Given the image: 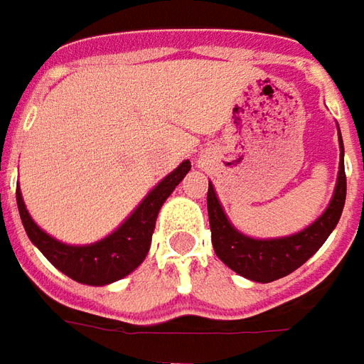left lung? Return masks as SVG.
Returning a JSON list of instances; mask_svg holds the SVG:
<instances>
[{"label":"left lung","mask_w":364,"mask_h":364,"mask_svg":"<svg viewBox=\"0 0 364 364\" xmlns=\"http://www.w3.org/2000/svg\"><path fill=\"white\" fill-rule=\"evenodd\" d=\"M339 172L337 182L329 205L316 221H311L308 228H304L298 233L286 237H274V239H257L241 233L231 223L223 205L219 202L215 188L210 182L208 188V215H210L211 228V245L219 259L228 264L229 269L235 270L239 277H245L252 282L267 284L278 278L288 277L290 272L300 269L311 255H316L326 239L331 235L335 225L339 223V218L345 205L347 196V178H345V164H343V139L339 125Z\"/></svg>","instance_id":"8db88e82"}]
</instances>
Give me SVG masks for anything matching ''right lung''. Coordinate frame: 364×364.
I'll return each mask as SVG.
<instances>
[{
    "mask_svg": "<svg viewBox=\"0 0 364 364\" xmlns=\"http://www.w3.org/2000/svg\"><path fill=\"white\" fill-rule=\"evenodd\" d=\"M190 168V161L182 162L143 198V202L131 211V215L119 228L90 245L63 243L56 237L48 235L45 229L38 228L23 202L21 188L17 184V208L23 228L27 231L31 243L66 277L87 286L112 284L131 274L145 260L162 203L166 202V198L174 192V188L182 182Z\"/></svg>",
    "mask_w": 364,
    "mask_h": 364,
    "instance_id": "add662e5",
    "label": "right lung"
}]
</instances>
